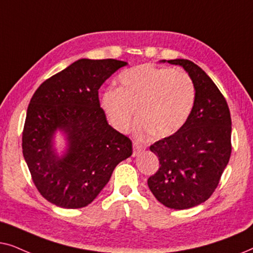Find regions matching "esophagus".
<instances>
[{
	"mask_svg": "<svg viewBox=\"0 0 253 253\" xmlns=\"http://www.w3.org/2000/svg\"><path fill=\"white\" fill-rule=\"evenodd\" d=\"M144 150H145L144 145H141V144L137 143V141H136V143H133V153H132V155H133V157H138V155H139Z\"/></svg>",
	"mask_w": 253,
	"mask_h": 253,
	"instance_id": "obj_1",
	"label": "esophagus"
}]
</instances>
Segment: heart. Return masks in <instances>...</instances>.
<instances>
[{"mask_svg": "<svg viewBox=\"0 0 253 253\" xmlns=\"http://www.w3.org/2000/svg\"><path fill=\"white\" fill-rule=\"evenodd\" d=\"M120 88L109 87L100 103L113 127L129 130L134 115L139 120L133 133L146 139L155 133L168 137L184 126L197 99V87L186 71L141 64L123 71Z\"/></svg>", "mask_w": 253, "mask_h": 253, "instance_id": "heart-1", "label": "heart"}]
</instances>
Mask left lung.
Listing matches in <instances>:
<instances>
[{
	"label": "left lung",
	"instance_id": "8db88e82",
	"mask_svg": "<svg viewBox=\"0 0 253 253\" xmlns=\"http://www.w3.org/2000/svg\"><path fill=\"white\" fill-rule=\"evenodd\" d=\"M160 62L181 65L191 76L197 99L184 126L151 145L160 167L147 184L162 205L188 210L212 196L229 162L230 112L222 93L198 65L183 58Z\"/></svg>",
	"mask_w": 253,
	"mask_h": 253
}]
</instances>
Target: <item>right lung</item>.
<instances>
[{"label": "right lung", "mask_w": 253, "mask_h": 253, "mask_svg": "<svg viewBox=\"0 0 253 253\" xmlns=\"http://www.w3.org/2000/svg\"><path fill=\"white\" fill-rule=\"evenodd\" d=\"M127 63L81 58L41 84L31 99L23 155L38 191L62 209H82L96 198L114 169L132 154V143L107 122L99 88ZM65 134L57 153L53 138Z\"/></svg>", "instance_id": "1"}]
</instances>
